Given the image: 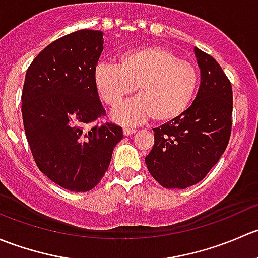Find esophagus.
Segmentation results:
<instances>
[{
	"instance_id": "1",
	"label": "esophagus",
	"mask_w": 258,
	"mask_h": 258,
	"mask_svg": "<svg viewBox=\"0 0 258 258\" xmlns=\"http://www.w3.org/2000/svg\"><path fill=\"white\" fill-rule=\"evenodd\" d=\"M136 132V130L135 128H128V127H124L123 128V135L124 136H128V135H132Z\"/></svg>"
}]
</instances>
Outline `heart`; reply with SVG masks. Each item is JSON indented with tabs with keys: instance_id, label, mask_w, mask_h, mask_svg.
<instances>
[{
	"instance_id": "1",
	"label": "heart",
	"mask_w": 258,
	"mask_h": 258,
	"mask_svg": "<svg viewBox=\"0 0 258 258\" xmlns=\"http://www.w3.org/2000/svg\"><path fill=\"white\" fill-rule=\"evenodd\" d=\"M93 82L101 100L112 108L136 90L139 98L113 112L117 122L136 123L151 117L156 123H167L188 110L199 87V74L171 49L152 46L126 52L117 66H97Z\"/></svg>"
}]
</instances>
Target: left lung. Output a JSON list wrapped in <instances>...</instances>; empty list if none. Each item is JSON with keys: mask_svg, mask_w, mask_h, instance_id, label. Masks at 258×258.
I'll list each match as a JSON object with an SVG mask.
<instances>
[{"mask_svg": "<svg viewBox=\"0 0 258 258\" xmlns=\"http://www.w3.org/2000/svg\"><path fill=\"white\" fill-rule=\"evenodd\" d=\"M201 70L196 98L183 116L153 128L155 144L145 162L166 188L202 181L227 147L232 128V86L218 62L195 48Z\"/></svg>", "mask_w": 258, "mask_h": 258, "instance_id": "1", "label": "left lung"}]
</instances>
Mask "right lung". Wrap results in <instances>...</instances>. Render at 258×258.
Returning <instances> with one entry per match:
<instances>
[{"label": "right lung", "instance_id": "obj_1", "mask_svg": "<svg viewBox=\"0 0 258 258\" xmlns=\"http://www.w3.org/2000/svg\"><path fill=\"white\" fill-rule=\"evenodd\" d=\"M102 49L101 31H76L49 43L26 72L21 111L31 153L41 172L70 191L97 186L123 137L119 126L98 121L106 111L93 74Z\"/></svg>", "mask_w": 258, "mask_h": 258}]
</instances>
